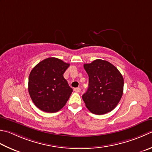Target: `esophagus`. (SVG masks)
<instances>
[{
  "mask_svg": "<svg viewBox=\"0 0 152 152\" xmlns=\"http://www.w3.org/2000/svg\"><path fill=\"white\" fill-rule=\"evenodd\" d=\"M74 90L76 92H78H78H80V91H81V89H80V88H76L74 89Z\"/></svg>",
  "mask_w": 152,
  "mask_h": 152,
  "instance_id": "34e87169",
  "label": "esophagus"
}]
</instances>
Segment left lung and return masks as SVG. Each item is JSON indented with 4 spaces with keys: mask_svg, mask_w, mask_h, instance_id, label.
Returning a JSON list of instances; mask_svg holds the SVG:
<instances>
[{
    "mask_svg": "<svg viewBox=\"0 0 152 152\" xmlns=\"http://www.w3.org/2000/svg\"><path fill=\"white\" fill-rule=\"evenodd\" d=\"M84 68L89 76L88 90L82 96L86 107L96 115L111 111L123 94L122 74L114 65L101 59L84 64Z\"/></svg>",
    "mask_w": 152,
    "mask_h": 152,
    "instance_id": "left-lung-1",
    "label": "left lung"
}]
</instances>
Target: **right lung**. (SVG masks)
Instances as JSON below:
<instances>
[{"label": "right lung", "instance_id": "add662e5", "mask_svg": "<svg viewBox=\"0 0 152 152\" xmlns=\"http://www.w3.org/2000/svg\"><path fill=\"white\" fill-rule=\"evenodd\" d=\"M70 64L50 57L35 66L29 76L28 91L37 108L47 113H55L66 105L72 89L63 74Z\"/></svg>", "mask_w": 152, "mask_h": 152}]
</instances>
